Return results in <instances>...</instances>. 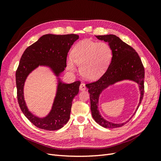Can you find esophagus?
Returning a JSON list of instances; mask_svg holds the SVG:
<instances>
[{
  "instance_id": "34e87169",
  "label": "esophagus",
  "mask_w": 161,
  "mask_h": 161,
  "mask_svg": "<svg viewBox=\"0 0 161 161\" xmlns=\"http://www.w3.org/2000/svg\"><path fill=\"white\" fill-rule=\"evenodd\" d=\"M79 89H80V91H85V90L86 89V86H85V85L83 84V83H81V84L80 85V86H79Z\"/></svg>"
}]
</instances>
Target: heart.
Masks as SVG:
<instances>
[{
    "instance_id": "heart-1",
    "label": "heart",
    "mask_w": 161,
    "mask_h": 161,
    "mask_svg": "<svg viewBox=\"0 0 161 161\" xmlns=\"http://www.w3.org/2000/svg\"><path fill=\"white\" fill-rule=\"evenodd\" d=\"M111 50L105 42L83 40L73 47L72 58H68L66 64L69 70H75V64L80 66V73L89 80L98 79L108 66Z\"/></svg>"
}]
</instances>
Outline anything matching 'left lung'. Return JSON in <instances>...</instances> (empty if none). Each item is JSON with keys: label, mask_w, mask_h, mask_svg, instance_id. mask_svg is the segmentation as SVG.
Masks as SVG:
<instances>
[{"label": "left lung", "mask_w": 161, "mask_h": 161, "mask_svg": "<svg viewBox=\"0 0 161 161\" xmlns=\"http://www.w3.org/2000/svg\"><path fill=\"white\" fill-rule=\"evenodd\" d=\"M96 37L108 43L112 52V58L108 69L103 75L98 80L86 85L90 94L92 116L97 124L104 128H119L128 122L130 120L125 123L118 124L105 120L100 115L98 109L99 96L104 89L118 81L129 80L136 82L139 85L141 97L139 105L134 115L144 96V69L138 53L119 37L111 34L96 36Z\"/></svg>", "instance_id": "left-lung-1"}]
</instances>
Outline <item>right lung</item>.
I'll use <instances>...</instances> for the list:
<instances>
[{"label":"right lung","mask_w":161,"mask_h":161,"mask_svg":"<svg viewBox=\"0 0 161 161\" xmlns=\"http://www.w3.org/2000/svg\"><path fill=\"white\" fill-rule=\"evenodd\" d=\"M79 38L76 34H46L29 46L23 52L16 71L17 100L26 118L36 127L46 130H57L69 120L72 100L79 93L80 81L70 84L62 82L59 77L66 67V58L71 46ZM39 65L49 67L58 77L56 97L50 113L39 118L28 111L24 99L23 87L28 75Z\"/></svg>","instance_id":"obj_1"}]
</instances>
